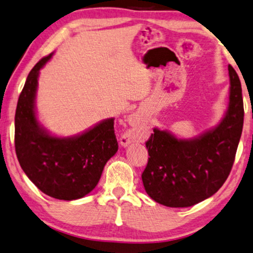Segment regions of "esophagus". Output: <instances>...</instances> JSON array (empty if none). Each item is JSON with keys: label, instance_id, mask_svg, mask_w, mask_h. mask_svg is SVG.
I'll list each match as a JSON object with an SVG mask.
<instances>
[{"label": "esophagus", "instance_id": "34e87169", "mask_svg": "<svg viewBox=\"0 0 253 253\" xmlns=\"http://www.w3.org/2000/svg\"><path fill=\"white\" fill-rule=\"evenodd\" d=\"M127 122H129V124L131 126H139V122H140V119H139L138 115H131L129 120H127ZM132 142V138H131L130 134H124L122 138H121V144H122L123 146H126L129 145Z\"/></svg>", "mask_w": 253, "mask_h": 253}]
</instances>
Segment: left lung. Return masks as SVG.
<instances>
[{"label":"left lung","instance_id":"obj_1","mask_svg":"<svg viewBox=\"0 0 253 253\" xmlns=\"http://www.w3.org/2000/svg\"><path fill=\"white\" fill-rule=\"evenodd\" d=\"M229 105L214 129L195 139H178L154 129L146 141L148 162L141 174L146 193L170 208H187L217 193L228 178L243 129L239 75L228 66Z\"/></svg>","mask_w":253,"mask_h":253}]
</instances>
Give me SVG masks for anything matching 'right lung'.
Wrapping results in <instances>:
<instances>
[{
    "label": "right lung",
    "mask_w": 253,
    "mask_h": 253,
    "mask_svg": "<svg viewBox=\"0 0 253 253\" xmlns=\"http://www.w3.org/2000/svg\"><path fill=\"white\" fill-rule=\"evenodd\" d=\"M52 53L36 64L27 76L14 116V147L21 169L46 195L72 201L96 187L105 164L119 149L114 119L97 124L76 137H52L35 115L39 73Z\"/></svg>",
    "instance_id": "right-lung-1"
}]
</instances>
